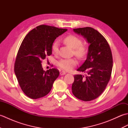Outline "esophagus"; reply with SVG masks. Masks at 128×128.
<instances>
[{
    "instance_id": "34e87169",
    "label": "esophagus",
    "mask_w": 128,
    "mask_h": 128,
    "mask_svg": "<svg viewBox=\"0 0 128 128\" xmlns=\"http://www.w3.org/2000/svg\"><path fill=\"white\" fill-rule=\"evenodd\" d=\"M66 74V72H60V75L61 76L64 75H65Z\"/></svg>"
}]
</instances>
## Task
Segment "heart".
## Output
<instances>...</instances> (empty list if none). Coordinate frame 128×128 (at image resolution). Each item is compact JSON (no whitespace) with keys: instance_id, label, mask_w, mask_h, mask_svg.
I'll return each instance as SVG.
<instances>
[{"instance_id":"b5f03b06","label":"heart","mask_w":128,"mask_h":128,"mask_svg":"<svg viewBox=\"0 0 128 128\" xmlns=\"http://www.w3.org/2000/svg\"><path fill=\"white\" fill-rule=\"evenodd\" d=\"M65 44L74 49L75 56L80 59H82L86 55L88 50L85 46L82 44V41L78 37L74 35H69L64 38L63 40ZM58 44L56 42L53 43L52 46V52L53 54H57L58 53ZM78 64V61L75 58L62 59L57 62V66L64 71L69 72Z\"/></svg>"}]
</instances>
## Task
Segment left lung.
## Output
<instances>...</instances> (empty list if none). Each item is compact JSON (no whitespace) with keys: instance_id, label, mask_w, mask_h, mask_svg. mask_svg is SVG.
<instances>
[{"instance_id":"left-lung-1","label":"left lung","mask_w":128,"mask_h":128,"mask_svg":"<svg viewBox=\"0 0 128 128\" xmlns=\"http://www.w3.org/2000/svg\"><path fill=\"white\" fill-rule=\"evenodd\" d=\"M86 38L90 46L87 59L78 71L88 75H75L72 92L78 99L90 101L100 96L109 82L113 68V57L107 40L96 30L90 28L74 29Z\"/></svg>"}]
</instances>
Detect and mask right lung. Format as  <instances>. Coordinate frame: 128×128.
<instances>
[{"label":"right lung","instance_id":"obj_1","mask_svg":"<svg viewBox=\"0 0 128 128\" xmlns=\"http://www.w3.org/2000/svg\"><path fill=\"white\" fill-rule=\"evenodd\" d=\"M67 30L41 25L32 30L24 38L16 56L14 72L19 85L28 97L40 98L51 90L59 72L56 68L45 72L41 63L42 60L52 54L54 40Z\"/></svg>","mask_w":128,"mask_h":128}]
</instances>
